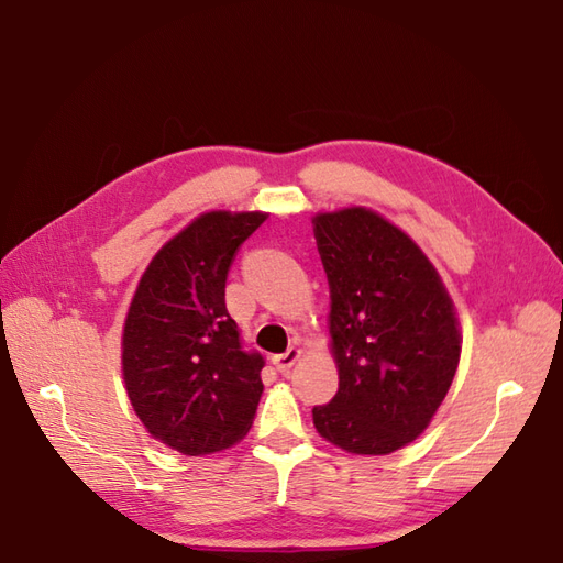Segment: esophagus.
<instances>
[{"mask_svg": "<svg viewBox=\"0 0 563 563\" xmlns=\"http://www.w3.org/2000/svg\"><path fill=\"white\" fill-rule=\"evenodd\" d=\"M300 355H302L300 349H288V351L280 353V355H273V365H275V369H278V373H288V369L297 361H300Z\"/></svg>", "mask_w": 563, "mask_h": 563, "instance_id": "obj_1", "label": "esophagus"}]
</instances>
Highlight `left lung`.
<instances>
[{
    "label": "left lung",
    "instance_id": "left-lung-1",
    "mask_svg": "<svg viewBox=\"0 0 563 563\" xmlns=\"http://www.w3.org/2000/svg\"><path fill=\"white\" fill-rule=\"evenodd\" d=\"M324 263L339 391L314 406L321 438L353 454H389L423 433L457 373L462 336L433 263L367 208L312 220Z\"/></svg>",
    "mask_w": 563,
    "mask_h": 563
}]
</instances>
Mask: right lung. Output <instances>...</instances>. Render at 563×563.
<instances>
[{"instance_id":"1","label":"right lung","mask_w":563,"mask_h":563,"mask_svg":"<svg viewBox=\"0 0 563 563\" xmlns=\"http://www.w3.org/2000/svg\"><path fill=\"white\" fill-rule=\"evenodd\" d=\"M266 212L212 210L169 239L142 273L123 329V379L152 438L190 457L232 448L254 423L263 355L227 312L236 249Z\"/></svg>"}]
</instances>
